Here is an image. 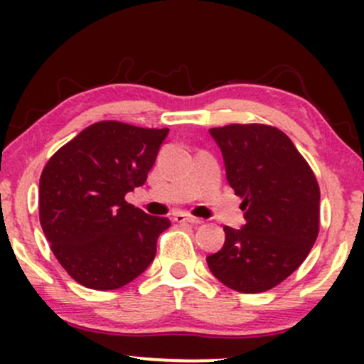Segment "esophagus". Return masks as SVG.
Returning <instances> with one entry per match:
<instances>
[{
    "mask_svg": "<svg viewBox=\"0 0 364 364\" xmlns=\"http://www.w3.org/2000/svg\"><path fill=\"white\" fill-rule=\"evenodd\" d=\"M174 220H176V223H188V224H191V225H196V224H202L203 223V220L198 219V217H193V215H190V214H183V212H178V214L174 215Z\"/></svg>",
    "mask_w": 364,
    "mask_h": 364,
    "instance_id": "1",
    "label": "esophagus"
}]
</instances>
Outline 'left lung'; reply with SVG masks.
<instances>
[{
	"label": "left lung",
	"instance_id": "left-lung-1",
	"mask_svg": "<svg viewBox=\"0 0 364 364\" xmlns=\"http://www.w3.org/2000/svg\"><path fill=\"white\" fill-rule=\"evenodd\" d=\"M223 152L229 186L246 224L225 225L210 272L237 292L272 289L298 269L318 236L320 188L286 133L267 124L208 129Z\"/></svg>",
	"mask_w": 364,
	"mask_h": 364
}]
</instances>
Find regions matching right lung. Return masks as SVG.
Returning <instances> with one entry per match:
<instances>
[{
  "label": "right lung",
  "instance_id": "right-lung-1",
  "mask_svg": "<svg viewBox=\"0 0 364 364\" xmlns=\"http://www.w3.org/2000/svg\"><path fill=\"white\" fill-rule=\"evenodd\" d=\"M169 129L101 121L49 159L39 181V219L63 269L89 289L127 286L152 263L168 217L124 200L147 181Z\"/></svg>",
  "mask_w": 364,
  "mask_h": 364
}]
</instances>
